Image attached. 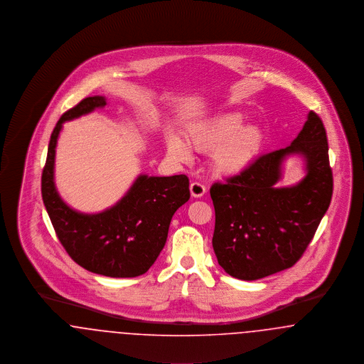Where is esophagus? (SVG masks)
Masks as SVG:
<instances>
[{"label": "esophagus", "instance_id": "obj_1", "mask_svg": "<svg viewBox=\"0 0 364 364\" xmlns=\"http://www.w3.org/2000/svg\"><path fill=\"white\" fill-rule=\"evenodd\" d=\"M191 195L193 198H202L206 193V186H203L199 181H193L190 186Z\"/></svg>", "mask_w": 364, "mask_h": 364}]
</instances>
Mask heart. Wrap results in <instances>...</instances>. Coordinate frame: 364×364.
<instances>
[{
  "label": "heart",
  "instance_id": "heart-1",
  "mask_svg": "<svg viewBox=\"0 0 364 364\" xmlns=\"http://www.w3.org/2000/svg\"><path fill=\"white\" fill-rule=\"evenodd\" d=\"M240 113L229 112L188 129V141L199 151L213 153V169L223 176H235L245 171L259 154L263 134L257 125H244ZM168 151L180 161H188L190 146L184 139L171 134Z\"/></svg>",
  "mask_w": 364,
  "mask_h": 364
}]
</instances>
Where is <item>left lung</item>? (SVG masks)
<instances>
[{
  "label": "left lung",
  "mask_w": 364,
  "mask_h": 364,
  "mask_svg": "<svg viewBox=\"0 0 364 364\" xmlns=\"http://www.w3.org/2000/svg\"><path fill=\"white\" fill-rule=\"evenodd\" d=\"M306 159V177L294 188L277 189L287 155ZM333 195L326 129L310 112L294 141L257 158L242 173L214 183L213 248L232 277L252 281L292 267L307 250Z\"/></svg>",
  "instance_id": "left-lung-1"
}]
</instances>
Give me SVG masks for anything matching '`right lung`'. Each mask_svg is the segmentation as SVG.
I'll use <instances>...</instances> for the list:
<instances>
[{"label": "right lung", "instance_id": "add662e5", "mask_svg": "<svg viewBox=\"0 0 364 364\" xmlns=\"http://www.w3.org/2000/svg\"><path fill=\"white\" fill-rule=\"evenodd\" d=\"M105 105L104 97H87L55 124L42 172V199L58 240L79 266L106 277H138L156 262L176 210L190 199V180L186 174H143L116 206L102 213L82 214L68 208L53 177L58 134L63 122Z\"/></svg>", "mask_w": 364, "mask_h": 364}]
</instances>
